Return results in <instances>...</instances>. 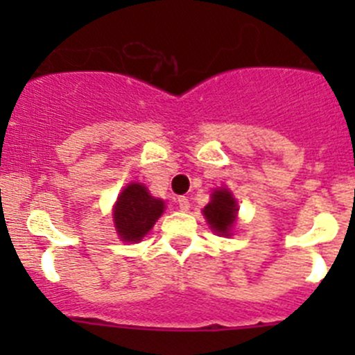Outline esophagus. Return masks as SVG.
<instances>
[{
	"instance_id": "34e87169",
	"label": "esophagus",
	"mask_w": 355,
	"mask_h": 355,
	"mask_svg": "<svg viewBox=\"0 0 355 355\" xmlns=\"http://www.w3.org/2000/svg\"><path fill=\"white\" fill-rule=\"evenodd\" d=\"M178 202V207H180L182 211H189V207H191V202H189V199L185 198V196H180V198L177 199Z\"/></svg>"
}]
</instances>
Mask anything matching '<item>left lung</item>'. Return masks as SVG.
<instances>
[{
	"label": "left lung",
	"instance_id": "left-lung-1",
	"mask_svg": "<svg viewBox=\"0 0 355 355\" xmlns=\"http://www.w3.org/2000/svg\"><path fill=\"white\" fill-rule=\"evenodd\" d=\"M204 216L214 232L228 235L237 218V202L227 189H220L213 194L211 202L204 207Z\"/></svg>",
	"mask_w": 355,
	"mask_h": 355
}]
</instances>
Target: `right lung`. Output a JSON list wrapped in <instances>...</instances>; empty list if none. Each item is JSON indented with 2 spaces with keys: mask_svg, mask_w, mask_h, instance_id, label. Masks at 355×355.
<instances>
[{
  "mask_svg": "<svg viewBox=\"0 0 355 355\" xmlns=\"http://www.w3.org/2000/svg\"><path fill=\"white\" fill-rule=\"evenodd\" d=\"M164 202L149 196L141 184H130L123 189L114 206V227L125 242H137L148 234L163 214Z\"/></svg>",
  "mask_w": 355,
  "mask_h": 355,
  "instance_id": "1",
  "label": "right lung"
}]
</instances>
